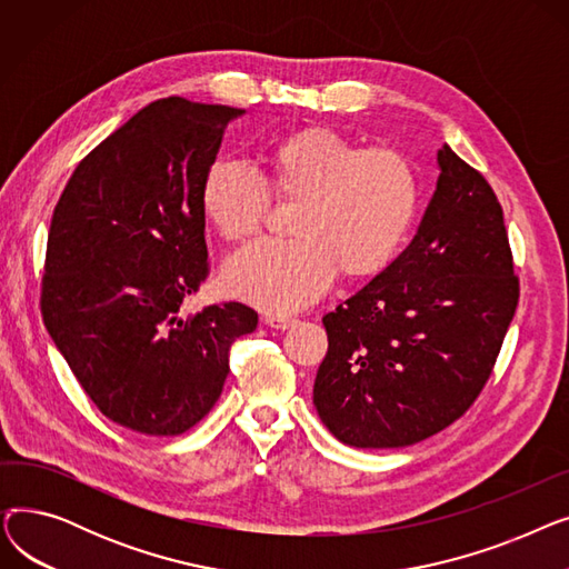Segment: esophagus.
Returning a JSON list of instances; mask_svg holds the SVG:
<instances>
[{
    "label": "esophagus",
    "mask_w": 569,
    "mask_h": 569,
    "mask_svg": "<svg viewBox=\"0 0 569 569\" xmlns=\"http://www.w3.org/2000/svg\"><path fill=\"white\" fill-rule=\"evenodd\" d=\"M264 320V325H269V327H272V330H290V327L297 322V318H292V316H264L262 318Z\"/></svg>",
    "instance_id": "1"
}]
</instances>
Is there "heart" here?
Here are the masks:
<instances>
[{
  "instance_id": "obj_1",
  "label": "heart",
  "mask_w": 569,
  "mask_h": 569,
  "mask_svg": "<svg viewBox=\"0 0 569 569\" xmlns=\"http://www.w3.org/2000/svg\"><path fill=\"white\" fill-rule=\"evenodd\" d=\"M267 184L281 200H300L290 242H256L221 267V288L269 313L313 305L339 274L367 279L403 249L420 212V179L392 149H365L348 138L309 129L279 140L267 154ZM204 219L244 242L267 217L269 193L247 163L219 159L202 174Z\"/></svg>"
}]
</instances>
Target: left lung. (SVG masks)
Here are the masks:
<instances>
[{"mask_svg":"<svg viewBox=\"0 0 569 569\" xmlns=\"http://www.w3.org/2000/svg\"><path fill=\"white\" fill-rule=\"evenodd\" d=\"M410 247L327 313L313 406L341 442L387 450L461 417L491 376L519 279L502 209L450 144Z\"/></svg>","mask_w":569,"mask_h":569,"instance_id":"8db88e82","label":"left lung"}]
</instances>
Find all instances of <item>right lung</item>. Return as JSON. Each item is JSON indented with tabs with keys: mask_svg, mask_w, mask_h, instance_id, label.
<instances>
[{
	"mask_svg": "<svg viewBox=\"0 0 569 569\" xmlns=\"http://www.w3.org/2000/svg\"><path fill=\"white\" fill-rule=\"evenodd\" d=\"M242 108L159 99L89 152L50 221L41 313L87 397L147 436L191 429L221 397L258 313L179 307L207 277L200 184Z\"/></svg>",
	"mask_w": 569,
	"mask_h": 569,
	"instance_id": "add662e5",
	"label": "right lung"
}]
</instances>
